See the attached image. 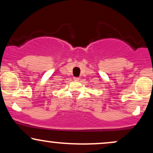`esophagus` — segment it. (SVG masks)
<instances>
[{
  "label": "esophagus",
  "mask_w": 153,
  "mask_h": 153,
  "mask_svg": "<svg viewBox=\"0 0 153 153\" xmlns=\"http://www.w3.org/2000/svg\"><path fill=\"white\" fill-rule=\"evenodd\" d=\"M73 79H74V80H75V81H78V80H80V78H76V77H75V78H73Z\"/></svg>",
  "instance_id": "obj_1"
}]
</instances>
